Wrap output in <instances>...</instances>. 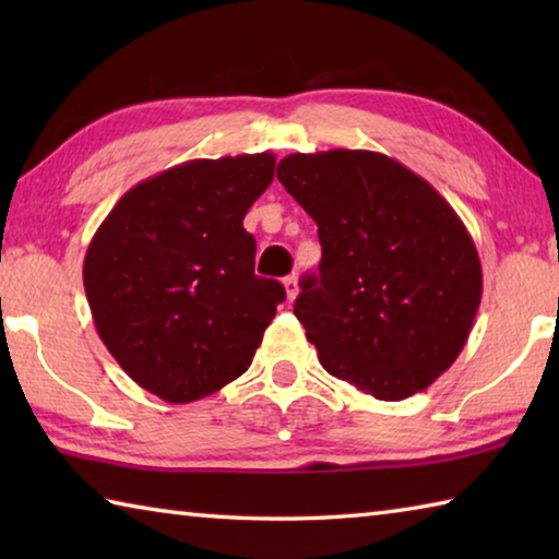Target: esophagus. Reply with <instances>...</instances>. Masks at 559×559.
<instances>
[{"label":"esophagus","mask_w":559,"mask_h":559,"mask_svg":"<svg viewBox=\"0 0 559 559\" xmlns=\"http://www.w3.org/2000/svg\"><path fill=\"white\" fill-rule=\"evenodd\" d=\"M283 288H286V298L296 300L298 296V278L296 276H286L283 278Z\"/></svg>","instance_id":"1"}]
</instances>
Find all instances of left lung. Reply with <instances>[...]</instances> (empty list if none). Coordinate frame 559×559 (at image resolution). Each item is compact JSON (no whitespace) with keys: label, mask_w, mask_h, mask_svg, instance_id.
I'll list each match as a JSON object with an SVG mask.
<instances>
[{"label":"left lung","mask_w":559,"mask_h":559,"mask_svg":"<svg viewBox=\"0 0 559 559\" xmlns=\"http://www.w3.org/2000/svg\"><path fill=\"white\" fill-rule=\"evenodd\" d=\"M276 175L318 224L293 313L325 370L400 402L456 362L484 293L471 234L409 167L372 150L288 155Z\"/></svg>","instance_id":"obj_1"}]
</instances>
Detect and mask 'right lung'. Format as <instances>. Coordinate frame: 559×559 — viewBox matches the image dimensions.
Returning a JSON list of instances; mask_svg holds the SVG:
<instances>
[{
	"label": "right lung",
	"instance_id": "right-lung-1",
	"mask_svg": "<svg viewBox=\"0 0 559 559\" xmlns=\"http://www.w3.org/2000/svg\"><path fill=\"white\" fill-rule=\"evenodd\" d=\"M271 153L189 159L128 189L83 261L93 323L132 382L197 402L249 370L286 298L253 273L249 206L273 182Z\"/></svg>",
	"mask_w": 559,
	"mask_h": 559
}]
</instances>
